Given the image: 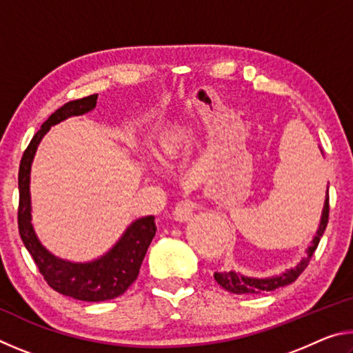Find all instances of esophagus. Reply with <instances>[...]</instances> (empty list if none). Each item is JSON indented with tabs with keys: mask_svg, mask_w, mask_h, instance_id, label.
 Returning <instances> with one entry per match:
<instances>
[{
	"mask_svg": "<svg viewBox=\"0 0 353 353\" xmlns=\"http://www.w3.org/2000/svg\"><path fill=\"white\" fill-rule=\"evenodd\" d=\"M194 210H196V202H193L191 199H182L179 201L174 207V216L179 221H188Z\"/></svg>",
	"mask_w": 353,
	"mask_h": 353,
	"instance_id": "34e87169",
	"label": "esophagus"
}]
</instances>
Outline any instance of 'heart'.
<instances>
[{"label":"heart","mask_w":353,"mask_h":353,"mask_svg":"<svg viewBox=\"0 0 353 353\" xmlns=\"http://www.w3.org/2000/svg\"><path fill=\"white\" fill-rule=\"evenodd\" d=\"M187 143V130L183 128H174L165 132L160 140V148L165 157H174Z\"/></svg>","instance_id":"b5f03b06"}]
</instances>
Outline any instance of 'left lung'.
Returning a JSON list of instances; mask_svg holds the SVG:
<instances>
[{"label":"left lung","mask_w":353,"mask_h":353,"mask_svg":"<svg viewBox=\"0 0 353 353\" xmlns=\"http://www.w3.org/2000/svg\"><path fill=\"white\" fill-rule=\"evenodd\" d=\"M328 213H330V204H328V190H327V196H325V204H324V210H322V218H321V224L319 229L316 232V236L313 238L312 246L308 248V256L303 259L299 265L294 268V270H290L283 272L282 276H276V277H270V279H254V277H246L241 276V274H236L234 271L230 272H214L213 277L216 280L218 285L223 286L224 290L235 292V294H260V292L265 291H274L277 290L279 286H285L294 282V280L301 276V274L305 271V268L308 266L310 260L314 254V250L318 249V244L321 241L322 235H324L325 227L328 223Z\"/></svg>","instance_id":"obj_1"}]
</instances>
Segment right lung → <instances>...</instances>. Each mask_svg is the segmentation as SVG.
<instances>
[{
    "label": "right lung",
    "instance_id": "right-lung-1",
    "mask_svg": "<svg viewBox=\"0 0 353 353\" xmlns=\"http://www.w3.org/2000/svg\"><path fill=\"white\" fill-rule=\"evenodd\" d=\"M97 99L98 94H90L81 99L68 101L59 107L32 137L31 143L23 152L19 170V232L28 252L31 254L40 274L52 290L85 302L109 301L121 296L139 277L141 261L157 232L154 216L137 219L109 252L90 263H71L57 259L41 246L34 234L31 224L29 172H31L35 149L51 126L68 117L90 112L97 105Z\"/></svg>",
    "mask_w": 353,
    "mask_h": 353
}]
</instances>
